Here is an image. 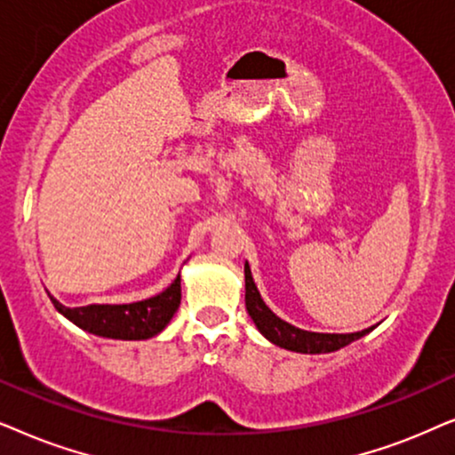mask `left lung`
<instances>
[{
  "mask_svg": "<svg viewBox=\"0 0 455 455\" xmlns=\"http://www.w3.org/2000/svg\"><path fill=\"white\" fill-rule=\"evenodd\" d=\"M245 307L253 323H256L258 331L268 339L270 343L284 347L289 351H299V354H329V351H337L349 345L355 339L364 337L371 329H364L360 332H347V335H339V332H312L298 329V326L284 323L264 304L262 295L251 278L250 264H245Z\"/></svg>",
  "mask_w": 455,
  "mask_h": 455,
  "instance_id": "1",
  "label": "left lung"
}]
</instances>
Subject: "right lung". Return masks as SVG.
Here are the masks:
<instances>
[{
	"label": "right lung",
	"mask_w": 455,
	"mask_h": 455,
	"mask_svg": "<svg viewBox=\"0 0 455 455\" xmlns=\"http://www.w3.org/2000/svg\"><path fill=\"white\" fill-rule=\"evenodd\" d=\"M56 310L75 323L78 329L91 335L106 339H123V341H141L156 337L166 329L180 304V275L171 287L154 295V298L135 301V304H91L83 307H66L52 298Z\"/></svg>",
	"instance_id": "1"
}]
</instances>
